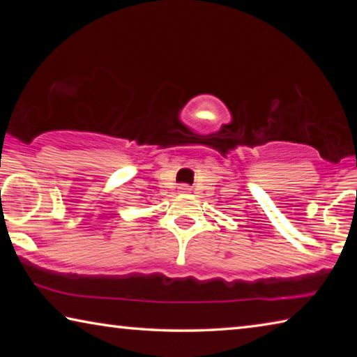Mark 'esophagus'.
Wrapping results in <instances>:
<instances>
[{"label": "esophagus", "instance_id": "obj_1", "mask_svg": "<svg viewBox=\"0 0 357 357\" xmlns=\"http://www.w3.org/2000/svg\"><path fill=\"white\" fill-rule=\"evenodd\" d=\"M179 192H181V193H189V192H190V185L181 184V185H179Z\"/></svg>", "mask_w": 357, "mask_h": 357}]
</instances>
